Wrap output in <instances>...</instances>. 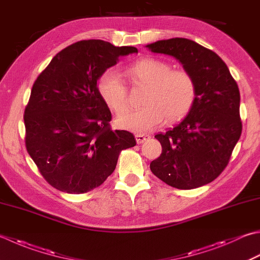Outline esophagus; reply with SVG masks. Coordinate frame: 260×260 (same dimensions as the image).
Listing matches in <instances>:
<instances>
[{
  "mask_svg": "<svg viewBox=\"0 0 260 260\" xmlns=\"http://www.w3.org/2000/svg\"><path fill=\"white\" fill-rule=\"evenodd\" d=\"M149 139H150V136L146 135V134H136L135 135V140H136V143L137 144L144 143V142L147 141Z\"/></svg>",
  "mask_w": 260,
  "mask_h": 260,
  "instance_id": "esophagus-1",
  "label": "esophagus"
}]
</instances>
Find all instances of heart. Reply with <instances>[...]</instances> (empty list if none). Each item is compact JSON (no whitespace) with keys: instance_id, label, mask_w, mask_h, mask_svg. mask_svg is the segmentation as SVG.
<instances>
[{"instance_id":"1","label":"heart","mask_w":260,"mask_h":260,"mask_svg":"<svg viewBox=\"0 0 260 260\" xmlns=\"http://www.w3.org/2000/svg\"><path fill=\"white\" fill-rule=\"evenodd\" d=\"M124 75L135 85H145L143 108L131 110L117 118L119 127L146 133L164 123H174L189 113L196 98V85L184 70H171L164 60L145 57L127 66ZM96 90L106 106L116 114L127 108V91L121 76L114 69L100 74Z\"/></svg>"}]
</instances>
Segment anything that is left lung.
Masks as SVG:
<instances>
[{
	"label": "left lung",
	"instance_id": "left-lung-1",
	"mask_svg": "<svg viewBox=\"0 0 260 260\" xmlns=\"http://www.w3.org/2000/svg\"><path fill=\"white\" fill-rule=\"evenodd\" d=\"M152 53L174 56L196 85V98L184 120L154 137L162 153L151 171L167 185L192 189L210 184L228 166L240 139V92L216 53L186 38L146 45Z\"/></svg>",
	"mask_w": 260,
	"mask_h": 260
}]
</instances>
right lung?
Here are the masks:
<instances>
[{
	"label": "right lung",
	"instance_id": "right-lung-1",
	"mask_svg": "<svg viewBox=\"0 0 260 260\" xmlns=\"http://www.w3.org/2000/svg\"><path fill=\"white\" fill-rule=\"evenodd\" d=\"M137 53L98 39L81 40L54 56L35 81L24 109L25 147L50 186L69 194L99 187L113 174L134 135L110 128L111 113L96 81L120 56Z\"/></svg>",
	"mask_w": 260,
	"mask_h": 260
}]
</instances>
